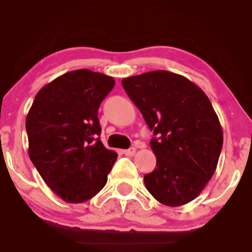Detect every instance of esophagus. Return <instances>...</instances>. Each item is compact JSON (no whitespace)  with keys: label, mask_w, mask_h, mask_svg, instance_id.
Listing matches in <instances>:
<instances>
[{"label":"esophagus","mask_w":252,"mask_h":252,"mask_svg":"<svg viewBox=\"0 0 252 252\" xmlns=\"http://www.w3.org/2000/svg\"><path fill=\"white\" fill-rule=\"evenodd\" d=\"M124 154H126V156H134L135 153H136V149L135 148H130V149H126L124 150Z\"/></svg>","instance_id":"1"}]
</instances>
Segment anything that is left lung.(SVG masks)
<instances>
[{
    "label": "left lung",
    "instance_id": "1",
    "mask_svg": "<svg viewBox=\"0 0 252 252\" xmlns=\"http://www.w3.org/2000/svg\"><path fill=\"white\" fill-rule=\"evenodd\" d=\"M122 85L158 138L156 167L144 176L148 192L166 206L194 200L215 174L222 147L219 118L205 92L186 77L152 71Z\"/></svg>",
    "mask_w": 252,
    "mask_h": 252
}]
</instances>
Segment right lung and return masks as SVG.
<instances>
[{"mask_svg":"<svg viewBox=\"0 0 252 252\" xmlns=\"http://www.w3.org/2000/svg\"><path fill=\"white\" fill-rule=\"evenodd\" d=\"M114 86V78L99 72H67L43 86L28 111V155L63 201H88L108 181L117 154L98 137V109Z\"/></svg>","mask_w":252,"mask_h":252,"instance_id":"obj_1","label":"right lung"}]
</instances>
